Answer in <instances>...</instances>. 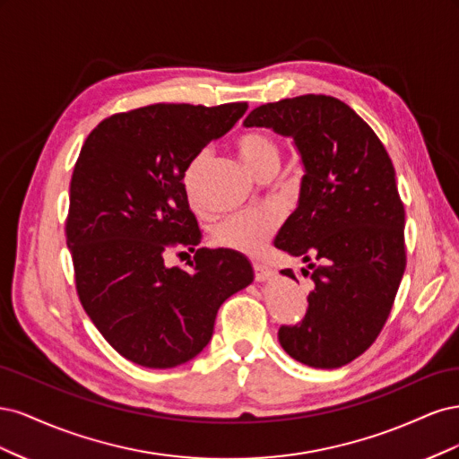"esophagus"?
<instances>
[{"mask_svg": "<svg viewBox=\"0 0 459 459\" xmlns=\"http://www.w3.org/2000/svg\"><path fill=\"white\" fill-rule=\"evenodd\" d=\"M273 277V270L268 268L266 264H255V280L258 283H264V281H270Z\"/></svg>", "mask_w": 459, "mask_h": 459, "instance_id": "1", "label": "esophagus"}]
</instances>
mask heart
Here are the masks:
<instances>
[{
  "label": "heart",
  "instance_id": "obj_1",
  "mask_svg": "<svg viewBox=\"0 0 459 459\" xmlns=\"http://www.w3.org/2000/svg\"><path fill=\"white\" fill-rule=\"evenodd\" d=\"M235 145H238L241 160L255 176H258L264 169H268L272 164H280V151H277L275 142L268 134L258 130L245 132L238 137V143ZM206 160L208 151L197 152L184 172V189L191 203L195 201L197 179ZM277 226H280V214L272 211V208L247 211L220 221L214 230V241L220 247L231 248V251H238L243 255H256L272 239Z\"/></svg>",
  "mask_w": 459,
  "mask_h": 459
}]
</instances>
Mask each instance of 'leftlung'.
I'll use <instances>...</instances> for the list:
<instances>
[{
    "label": "left lung",
    "instance_id": "obj_1",
    "mask_svg": "<svg viewBox=\"0 0 459 459\" xmlns=\"http://www.w3.org/2000/svg\"><path fill=\"white\" fill-rule=\"evenodd\" d=\"M243 126L290 137L304 169L297 208L273 245L308 262L302 275L314 289L307 316L281 325L280 342L300 364L341 368L377 339L406 270L394 166L368 124L329 95L260 105Z\"/></svg>",
    "mask_w": 459,
    "mask_h": 459
}]
</instances>
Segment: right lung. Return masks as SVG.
<instances>
[{"label":"right lung","mask_w":459,"mask_h":459,"mask_svg":"<svg viewBox=\"0 0 459 459\" xmlns=\"http://www.w3.org/2000/svg\"><path fill=\"white\" fill-rule=\"evenodd\" d=\"M247 103H157L105 118L82 147L71 179L66 245L82 307L130 362L166 369L212 339L226 299L255 270L231 248H197L184 172L206 143L228 134ZM196 253L187 273L165 266L172 250Z\"/></svg>","instance_id":"add662e5"}]
</instances>
